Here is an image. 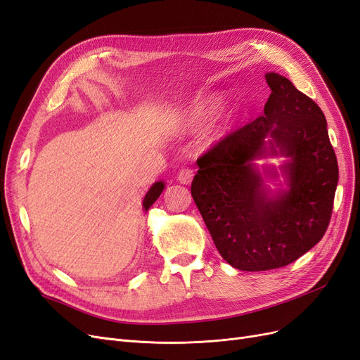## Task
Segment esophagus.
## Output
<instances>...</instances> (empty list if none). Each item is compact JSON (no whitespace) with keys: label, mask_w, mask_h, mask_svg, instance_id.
I'll list each match as a JSON object with an SVG mask.
<instances>
[{"label":"esophagus","mask_w":360,"mask_h":360,"mask_svg":"<svg viewBox=\"0 0 360 360\" xmlns=\"http://www.w3.org/2000/svg\"><path fill=\"white\" fill-rule=\"evenodd\" d=\"M193 178H194V170L193 169H181L179 170V173H178V181L181 182V184H190L191 181H193Z\"/></svg>","instance_id":"esophagus-1"}]
</instances>
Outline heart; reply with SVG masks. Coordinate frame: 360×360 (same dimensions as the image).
<instances>
[{
    "instance_id": "b5f03b06",
    "label": "heart",
    "mask_w": 360,
    "mask_h": 360,
    "mask_svg": "<svg viewBox=\"0 0 360 360\" xmlns=\"http://www.w3.org/2000/svg\"><path fill=\"white\" fill-rule=\"evenodd\" d=\"M211 106H212V100L210 98H205V100H199L193 103L191 106L184 112V115L181 117V124L184 127H195L199 125L206 117L207 113H210L211 110ZM219 130H221V125H218L214 129L215 133H218Z\"/></svg>"
}]
</instances>
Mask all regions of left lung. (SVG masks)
Listing matches in <instances>:
<instances>
[{
    "label": "left lung",
    "instance_id": "left-lung-1",
    "mask_svg": "<svg viewBox=\"0 0 360 360\" xmlns=\"http://www.w3.org/2000/svg\"><path fill=\"white\" fill-rule=\"evenodd\" d=\"M264 77L271 96L262 117L197 158L191 184L218 252L250 272L283 268L314 247L329 226L338 184V163L317 103L281 75ZM264 155L289 157L282 168L289 190L275 198L252 163Z\"/></svg>",
    "mask_w": 360,
    "mask_h": 360
}]
</instances>
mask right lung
Segmentation results:
<instances>
[{
    "instance_id": "obj_1",
    "label": "right lung",
    "mask_w": 360,
    "mask_h": 360,
    "mask_svg": "<svg viewBox=\"0 0 360 360\" xmlns=\"http://www.w3.org/2000/svg\"><path fill=\"white\" fill-rule=\"evenodd\" d=\"M163 188H165V184L163 182H155L153 187H150V190L146 193L145 199H143V210L145 211H148L149 207L153 206V203L158 199L161 191H163Z\"/></svg>"
}]
</instances>
